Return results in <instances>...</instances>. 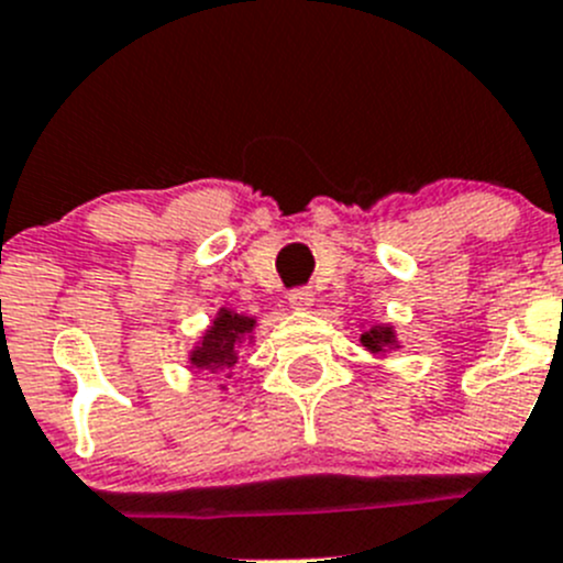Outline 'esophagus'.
I'll list each match as a JSON object with an SVG mask.
<instances>
[{
  "label": "esophagus",
  "mask_w": 563,
  "mask_h": 563,
  "mask_svg": "<svg viewBox=\"0 0 563 563\" xmlns=\"http://www.w3.org/2000/svg\"><path fill=\"white\" fill-rule=\"evenodd\" d=\"M287 301H290V307L298 309V312H307L314 303V292L309 290V287H296V290H290Z\"/></svg>",
  "instance_id": "esophagus-1"
}]
</instances>
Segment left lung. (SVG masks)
<instances>
[{"label": "left lung", "mask_w": 563, "mask_h": 563, "mask_svg": "<svg viewBox=\"0 0 563 563\" xmlns=\"http://www.w3.org/2000/svg\"><path fill=\"white\" fill-rule=\"evenodd\" d=\"M362 345L371 353H384L393 351V347H400L393 325H373V329H367L365 334H362Z\"/></svg>", "instance_id": "8db88e82"}]
</instances>
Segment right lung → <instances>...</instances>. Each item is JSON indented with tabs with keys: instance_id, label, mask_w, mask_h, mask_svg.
<instances>
[{
	"instance_id": "obj_1",
	"label": "right lung",
	"mask_w": 563,
	"mask_h": 563,
	"mask_svg": "<svg viewBox=\"0 0 563 563\" xmlns=\"http://www.w3.org/2000/svg\"><path fill=\"white\" fill-rule=\"evenodd\" d=\"M254 325L256 320L249 318V314L221 309L210 329L205 331V336L190 351V367L210 373L232 371L238 365L240 347L254 336Z\"/></svg>"
}]
</instances>
